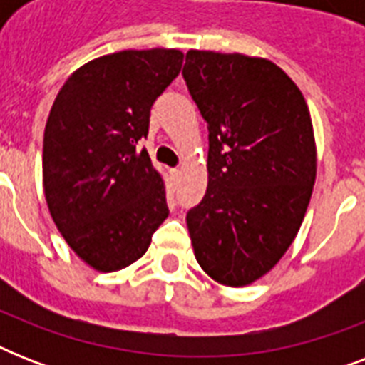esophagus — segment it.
<instances>
[{
	"mask_svg": "<svg viewBox=\"0 0 365 365\" xmlns=\"http://www.w3.org/2000/svg\"><path fill=\"white\" fill-rule=\"evenodd\" d=\"M180 174H182V170H180V168H172V176L178 178V176H180Z\"/></svg>",
	"mask_w": 365,
	"mask_h": 365,
	"instance_id": "esophagus-1",
	"label": "esophagus"
}]
</instances>
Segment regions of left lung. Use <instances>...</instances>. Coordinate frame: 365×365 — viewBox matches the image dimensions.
Returning a JSON list of instances; mask_svg holds the SVG:
<instances>
[{
  "label": "left lung",
  "mask_w": 365,
  "mask_h": 365,
  "mask_svg": "<svg viewBox=\"0 0 365 365\" xmlns=\"http://www.w3.org/2000/svg\"><path fill=\"white\" fill-rule=\"evenodd\" d=\"M208 125V187L187 212L195 257L225 286H246L294 242L317 178L303 94L277 64L189 51L182 71Z\"/></svg>",
  "instance_id": "obj_1"
}]
</instances>
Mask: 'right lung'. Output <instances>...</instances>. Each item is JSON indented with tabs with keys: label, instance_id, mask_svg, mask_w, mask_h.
<instances>
[{
	"label": "right lung",
	"instance_id": "1",
	"mask_svg": "<svg viewBox=\"0 0 365 365\" xmlns=\"http://www.w3.org/2000/svg\"><path fill=\"white\" fill-rule=\"evenodd\" d=\"M182 62L176 48L106 54L73 71L51 108L43 138L48 212L96 271L140 259L168 217L165 182L136 143Z\"/></svg>",
	"mask_w": 365,
	"mask_h": 365
}]
</instances>
